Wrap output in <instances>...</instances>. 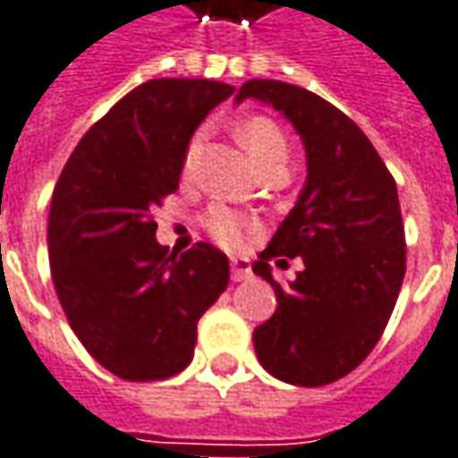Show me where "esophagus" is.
Returning a JSON list of instances; mask_svg holds the SVG:
<instances>
[{
	"instance_id": "34e87169",
	"label": "esophagus",
	"mask_w": 458,
	"mask_h": 458,
	"mask_svg": "<svg viewBox=\"0 0 458 458\" xmlns=\"http://www.w3.org/2000/svg\"><path fill=\"white\" fill-rule=\"evenodd\" d=\"M230 276H233V281H245V278L250 276V263H248V259L233 256L230 259Z\"/></svg>"
}]
</instances>
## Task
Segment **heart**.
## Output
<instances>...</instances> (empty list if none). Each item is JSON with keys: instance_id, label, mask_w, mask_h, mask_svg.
Masks as SVG:
<instances>
[{"instance_id": "1", "label": "heart", "mask_w": 458, "mask_h": 458, "mask_svg": "<svg viewBox=\"0 0 458 458\" xmlns=\"http://www.w3.org/2000/svg\"><path fill=\"white\" fill-rule=\"evenodd\" d=\"M238 139L243 144V149L248 151V157L253 159V165L266 166L274 159H286V139L281 134L274 121L268 119H248L238 126ZM199 144H202V136H195L187 147L184 154V169L195 165L199 154ZM208 230L213 233L215 238L223 245H238L243 243V238L253 230V223L243 217V215L233 213L228 208H213L208 215Z\"/></svg>"}]
</instances>
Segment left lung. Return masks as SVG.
Returning a JSON list of instances; mask_svg holds the SVG:
<instances>
[{
	"label": "left lung",
	"instance_id": "obj_1",
	"mask_svg": "<svg viewBox=\"0 0 458 458\" xmlns=\"http://www.w3.org/2000/svg\"><path fill=\"white\" fill-rule=\"evenodd\" d=\"M256 98L276 108L301 136L307 180L293 210L253 263L278 307L256 327L263 370L292 386H327L370 355L386 329L405 276L398 187L360 131L332 103L281 81H245L235 103ZM301 255L305 271L289 287L267 260Z\"/></svg>",
	"mask_w": 458,
	"mask_h": 458
}]
</instances>
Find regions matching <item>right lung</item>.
<instances>
[{
  "instance_id": "right-lung-1",
  "label": "right lung",
  "mask_w": 458,
  "mask_h": 458,
  "mask_svg": "<svg viewBox=\"0 0 458 458\" xmlns=\"http://www.w3.org/2000/svg\"><path fill=\"white\" fill-rule=\"evenodd\" d=\"M235 88L157 78L78 141L53 192L47 253L60 307L93 360L121 380H165L195 352L199 317L225 292L228 256L157 243L151 210L180 187L198 126Z\"/></svg>"
}]
</instances>
